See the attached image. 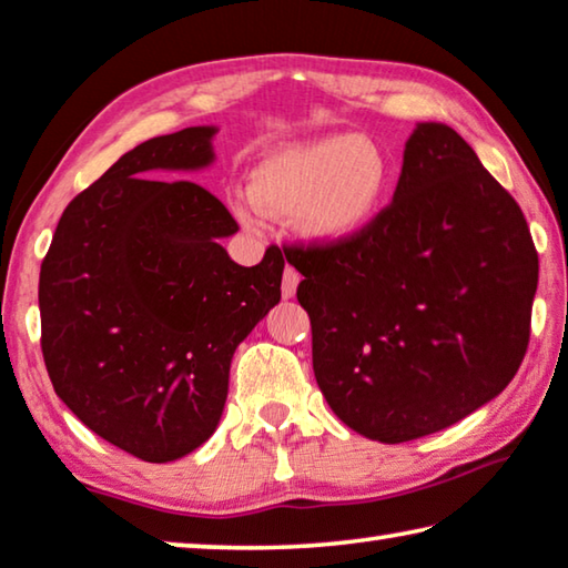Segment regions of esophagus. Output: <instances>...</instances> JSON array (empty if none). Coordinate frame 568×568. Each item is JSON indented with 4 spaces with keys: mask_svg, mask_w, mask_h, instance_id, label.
<instances>
[{
    "mask_svg": "<svg viewBox=\"0 0 568 568\" xmlns=\"http://www.w3.org/2000/svg\"><path fill=\"white\" fill-rule=\"evenodd\" d=\"M298 283H301V275L295 273V270H293L291 265H287V267L283 270V285H281L283 298H293L295 291H298Z\"/></svg>",
    "mask_w": 568,
    "mask_h": 568,
    "instance_id": "1",
    "label": "esophagus"
}]
</instances>
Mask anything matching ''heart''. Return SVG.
Here are the masks:
<instances>
[{"instance_id": "1", "label": "heart", "mask_w": 568, "mask_h": 568, "mask_svg": "<svg viewBox=\"0 0 568 568\" xmlns=\"http://www.w3.org/2000/svg\"><path fill=\"white\" fill-rule=\"evenodd\" d=\"M392 179L379 143L336 133L267 151L252 169L250 192H237L230 206L250 232L263 230L265 217L291 220L305 242L336 247L372 227Z\"/></svg>"}]
</instances>
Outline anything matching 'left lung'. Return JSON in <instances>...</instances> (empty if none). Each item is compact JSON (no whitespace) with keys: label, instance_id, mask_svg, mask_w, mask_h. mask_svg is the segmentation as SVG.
<instances>
[{"label":"left lung","instance_id":"obj_1","mask_svg":"<svg viewBox=\"0 0 568 568\" xmlns=\"http://www.w3.org/2000/svg\"><path fill=\"white\" fill-rule=\"evenodd\" d=\"M328 407L386 445L498 397L524 362L538 255L516 200L460 133L417 123L392 204L362 237L285 252Z\"/></svg>","mask_w":568,"mask_h":568}]
</instances>
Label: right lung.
<instances>
[{
    "label": "right lung",
    "instance_id": "obj_1",
    "mask_svg": "<svg viewBox=\"0 0 568 568\" xmlns=\"http://www.w3.org/2000/svg\"><path fill=\"white\" fill-rule=\"evenodd\" d=\"M217 125L139 143L65 206L40 267L42 356L68 409L146 463L179 460L217 429L230 364L281 301L285 260L242 267L237 232L192 179Z\"/></svg>",
    "mask_w": 568,
    "mask_h": 568
}]
</instances>
